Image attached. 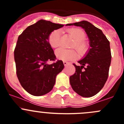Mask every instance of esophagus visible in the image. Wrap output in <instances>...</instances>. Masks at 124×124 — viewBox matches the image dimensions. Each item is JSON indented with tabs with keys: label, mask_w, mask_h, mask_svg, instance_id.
I'll use <instances>...</instances> for the list:
<instances>
[{
	"label": "esophagus",
	"mask_w": 124,
	"mask_h": 124,
	"mask_svg": "<svg viewBox=\"0 0 124 124\" xmlns=\"http://www.w3.org/2000/svg\"><path fill=\"white\" fill-rule=\"evenodd\" d=\"M63 65H64L65 66H67V65L68 64V63L67 62H66V61H63Z\"/></svg>",
	"instance_id": "1"
}]
</instances>
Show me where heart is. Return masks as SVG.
Listing matches in <instances>:
<instances>
[{
	"mask_svg": "<svg viewBox=\"0 0 124 124\" xmlns=\"http://www.w3.org/2000/svg\"><path fill=\"white\" fill-rule=\"evenodd\" d=\"M68 32L75 40L72 47L75 48L80 54L85 53L87 49V45L83 40L85 39L86 33L82 29L79 28H71ZM61 32L58 30H55L50 34L48 42L52 48H57L60 46ZM55 54L59 59L62 61H71L77 57V52L74 50H66L60 48L56 50Z\"/></svg>",
	"mask_w": 124,
	"mask_h": 124,
	"instance_id": "obj_1",
	"label": "heart"
}]
</instances>
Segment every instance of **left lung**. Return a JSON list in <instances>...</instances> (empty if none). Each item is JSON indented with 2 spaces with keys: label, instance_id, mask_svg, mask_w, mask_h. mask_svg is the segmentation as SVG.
<instances>
[{
  "label": "left lung",
  "instance_id": "8db88e82",
  "mask_svg": "<svg viewBox=\"0 0 124 124\" xmlns=\"http://www.w3.org/2000/svg\"><path fill=\"white\" fill-rule=\"evenodd\" d=\"M83 28L90 41V48L84 58L74 63L76 72L70 77L72 89L79 95L91 97L98 93L108 78L111 63L110 42L101 30L87 21L67 24Z\"/></svg>",
  "mask_w": 124,
  "mask_h": 124
}]
</instances>
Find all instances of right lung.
<instances>
[{
  "label": "right lung",
  "instance_id": "right-lung-1",
  "mask_svg": "<svg viewBox=\"0 0 124 124\" xmlns=\"http://www.w3.org/2000/svg\"><path fill=\"white\" fill-rule=\"evenodd\" d=\"M63 25L41 20L28 26L20 35L14 50L16 73L22 87L30 94L41 96L50 92L56 77L64 68L62 61L56 59L48 37L54 30Z\"/></svg>",
  "mask_w": 124,
  "mask_h": 124
}]
</instances>
